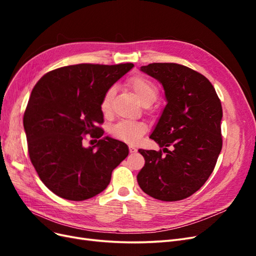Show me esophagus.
Wrapping results in <instances>:
<instances>
[{
	"instance_id": "34e87169",
	"label": "esophagus",
	"mask_w": 256,
	"mask_h": 256,
	"mask_svg": "<svg viewBox=\"0 0 256 256\" xmlns=\"http://www.w3.org/2000/svg\"><path fill=\"white\" fill-rule=\"evenodd\" d=\"M129 152H130V154H136L138 152V150L134 146H129Z\"/></svg>"
}]
</instances>
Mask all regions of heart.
<instances>
[{
    "instance_id": "obj_1",
    "label": "heart",
    "mask_w": 256,
    "mask_h": 256,
    "mask_svg": "<svg viewBox=\"0 0 256 256\" xmlns=\"http://www.w3.org/2000/svg\"><path fill=\"white\" fill-rule=\"evenodd\" d=\"M129 86L134 92L136 96L142 104H152L158 97V88L152 80L144 76H136L129 80ZM114 95V88L106 92L102 98V111L106 114L110 111V104ZM112 134L118 140L129 144H136L146 132V126L143 122L120 120L112 127Z\"/></svg>"
}]
</instances>
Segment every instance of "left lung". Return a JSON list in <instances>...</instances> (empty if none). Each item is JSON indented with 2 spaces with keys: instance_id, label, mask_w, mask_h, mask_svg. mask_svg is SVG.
<instances>
[{
  "instance_id": "1",
  "label": "left lung",
  "mask_w": 256,
  "mask_h": 256,
  "mask_svg": "<svg viewBox=\"0 0 256 256\" xmlns=\"http://www.w3.org/2000/svg\"><path fill=\"white\" fill-rule=\"evenodd\" d=\"M140 70L164 90L166 106L150 138L166 154L138 150L145 164L136 180L154 198L180 200L196 192L214 171L222 148L221 102L209 80L186 66L152 63Z\"/></svg>"
}]
</instances>
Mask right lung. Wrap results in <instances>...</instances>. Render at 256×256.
Returning a JSON list of instances; mask_svg holds the SVG:
<instances>
[{"mask_svg":"<svg viewBox=\"0 0 256 256\" xmlns=\"http://www.w3.org/2000/svg\"><path fill=\"white\" fill-rule=\"evenodd\" d=\"M134 65L78 64L46 74L36 83L23 116L30 159L46 187L70 200L102 192L128 146L104 136L98 124L106 92ZM99 138L84 148L82 136ZM97 141V140H96Z\"/></svg>","mask_w":256,"mask_h":256,"instance_id":"add662e5","label":"right lung"}]
</instances>
